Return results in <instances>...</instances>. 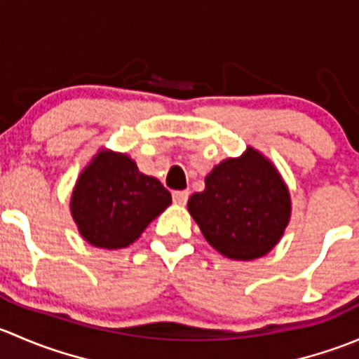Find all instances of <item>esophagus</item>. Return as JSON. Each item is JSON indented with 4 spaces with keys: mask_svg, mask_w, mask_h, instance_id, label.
<instances>
[{
    "mask_svg": "<svg viewBox=\"0 0 359 359\" xmlns=\"http://www.w3.org/2000/svg\"><path fill=\"white\" fill-rule=\"evenodd\" d=\"M187 200H189V191H173V203L186 205Z\"/></svg>",
    "mask_w": 359,
    "mask_h": 359,
    "instance_id": "34e87169",
    "label": "esophagus"
}]
</instances>
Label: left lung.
I'll list each match as a JSON object with an SVG mask.
<instances>
[{"instance_id": "8db88e82", "label": "left lung", "mask_w": 359, "mask_h": 359, "mask_svg": "<svg viewBox=\"0 0 359 359\" xmlns=\"http://www.w3.org/2000/svg\"><path fill=\"white\" fill-rule=\"evenodd\" d=\"M187 210L217 252L248 262L280 243L290 222L292 198L273 161L248 146L241 156L213 166Z\"/></svg>"}]
</instances>
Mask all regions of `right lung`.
Here are the masks:
<instances>
[{
  "instance_id": "add662e5",
  "label": "right lung",
  "mask_w": 359,
  "mask_h": 359,
  "mask_svg": "<svg viewBox=\"0 0 359 359\" xmlns=\"http://www.w3.org/2000/svg\"><path fill=\"white\" fill-rule=\"evenodd\" d=\"M172 205V194L154 177L139 172L126 153L100 149L72 187L71 215L92 247L118 250L139 240Z\"/></svg>"
}]
</instances>
